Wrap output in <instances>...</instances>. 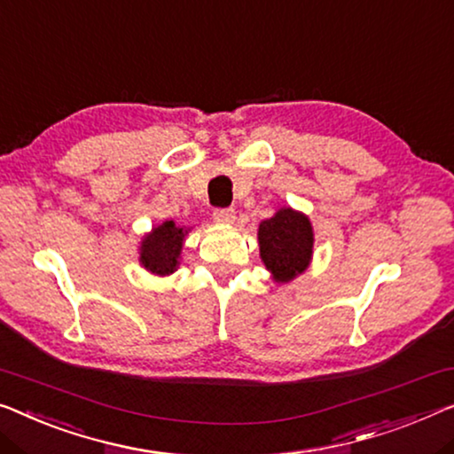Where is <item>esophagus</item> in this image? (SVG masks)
Segmentation results:
<instances>
[{
	"label": "esophagus",
	"instance_id": "34e87169",
	"mask_svg": "<svg viewBox=\"0 0 454 454\" xmlns=\"http://www.w3.org/2000/svg\"><path fill=\"white\" fill-rule=\"evenodd\" d=\"M236 218L234 207H215L214 209V220L220 222V224H232Z\"/></svg>",
	"mask_w": 454,
	"mask_h": 454
}]
</instances>
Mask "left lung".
Returning a JSON list of instances; mask_svg holds the SVG:
<instances>
[{
    "instance_id": "1",
    "label": "left lung",
    "mask_w": 454,
    "mask_h": 454,
    "mask_svg": "<svg viewBox=\"0 0 454 454\" xmlns=\"http://www.w3.org/2000/svg\"><path fill=\"white\" fill-rule=\"evenodd\" d=\"M261 256L277 281H292L306 270L312 256L314 234L306 215L294 209H279L259 226Z\"/></svg>"
}]
</instances>
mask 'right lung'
Returning <instances> with one entry per match:
<instances>
[{"mask_svg": "<svg viewBox=\"0 0 454 454\" xmlns=\"http://www.w3.org/2000/svg\"><path fill=\"white\" fill-rule=\"evenodd\" d=\"M184 236V228L175 226V222H165L162 226L154 228L153 234H148L142 242V265L157 275L173 273L177 267Z\"/></svg>", "mask_w": 454, "mask_h": 454, "instance_id": "1", "label": "right lung"}]
</instances>
